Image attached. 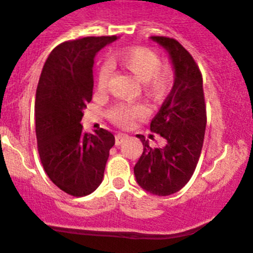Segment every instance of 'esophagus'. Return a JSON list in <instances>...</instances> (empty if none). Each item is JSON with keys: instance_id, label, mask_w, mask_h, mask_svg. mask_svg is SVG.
I'll list each match as a JSON object with an SVG mask.
<instances>
[{"instance_id": "obj_1", "label": "esophagus", "mask_w": 253, "mask_h": 253, "mask_svg": "<svg viewBox=\"0 0 253 253\" xmlns=\"http://www.w3.org/2000/svg\"><path fill=\"white\" fill-rule=\"evenodd\" d=\"M126 138H128V134L126 133H122V132H120V133L116 134V146H120L122 142H124Z\"/></svg>"}]
</instances>
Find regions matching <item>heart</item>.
<instances>
[{
    "label": "heart",
    "mask_w": 253,
    "mask_h": 253,
    "mask_svg": "<svg viewBox=\"0 0 253 253\" xmlns=\"http://www.w3.org/2000/svg\"><path fill=\"white\" fill-rule=\"evenodd\" d=\"M111 61L137 77L143 93L155 102L164 100L173 87V68L169 65H164L161 56L148 47L134 46L120 49L111 57ZM110 77V67L100 66L96 73L98 91L105 92L107 89ZM147 113V107L141 102H117L108 108L107 117L116 126L129 128L137 120L146 117Z\"/></svg>",
    "instance_id": "obj_1"
}]
</instances>
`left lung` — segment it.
<instances>
[{"instance_id":"left-lung-1","label":"left lung","mask_w":253,"mask_h":253,"mask_svg":"<svg viewBox=\"0 0 253 253\" xmlns=\"http://www.w3.org/2000/svg\"><path fill=\"white\" fill-rule=\"evenodd\" d=\"M151 39L169 52L174 68V84L151 121V131L164 137L166 145L152 148L145 136L137 134L143 143V152L133 171L143 190L169 196L190 181L197 166L206 131V103L201 71L190 52L174 39Z\"/></svg>"}]
</instances>
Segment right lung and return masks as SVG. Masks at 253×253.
<instances>
[{"label": "right lung", "instance_id": "add662e5", "mask_svg": "<svg viewBox=\"0 0 253 253\" xmlns=\"http://www.w3.org/2000/svg\"><path fill=\"white\" fill-rule=\"evenodd\" d=\"M116 36L65 41L49 53L40 77L35 102L36 137L41 164L49 180L73 197L101 185L115 136L107 129L82 131L93 93L94 56Z\"/></svg>", "mask_w": 253, "mask_h": 253}]
</instances>
